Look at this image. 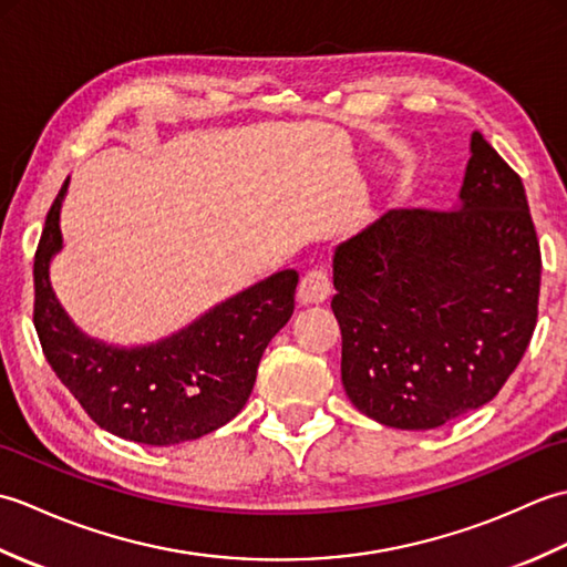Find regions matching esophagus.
<instances>
[{
  "label": "esophagus",
  "mask_w": 567,
  "mask_h": 567,
  "mask_svg": "<svg viewBox=\"0 0 567 567\" xmlns=\"http://www.w3.org/2000/svg\"><path fill=\"white\" fill-rule=\"evenodd\" d=\"M299 302L302 305H321L327 302L331 295V277L323 268H315L309 270L302 282H299Z\"/></svg>",
  "instance_id": "obj_1"
}]
</instances>
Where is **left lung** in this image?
I'll list each match as a JSON object with an SVG mask.
<instances>
[{
	"mask_svg": "<svg viewBox=\"0 0 567 567\" xmlns=\"http://www.w3.org/2000/svg\"><path fill=\"white\" fill-rule=\"evenodd\" d=\"M333 287L358 412L426 431L495 400L538 317L540 248L522 177L475 131L457 209L382 214L336 246Z\"/></svg>",
	"mask_w": 567,
	"mask_h": 567,
	"instance_id": "left-lung-1",
	"label": "left lung"
}]
</instances>
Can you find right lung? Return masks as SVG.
I'll return each mask as SVG.
<instances>
[{"mask_svg": "<svg viewBox=\"0 0 567 567\" xmlns=\"http://www.w3.org/2000/svg\"><path fill=\"white\" fill-rule=\"evenodd\" d=\"M68 183L45 216L33 260V323L55 375L94 424L126 441L175 445L228 424L248 402L262 351L292 317L297 270L265 277L155 343L90 339L51 287Z\"/></svg>", "mask_w": 567, "mask_h": 567, "instance_id": "1", "label": "right lung"}]
</instances>
